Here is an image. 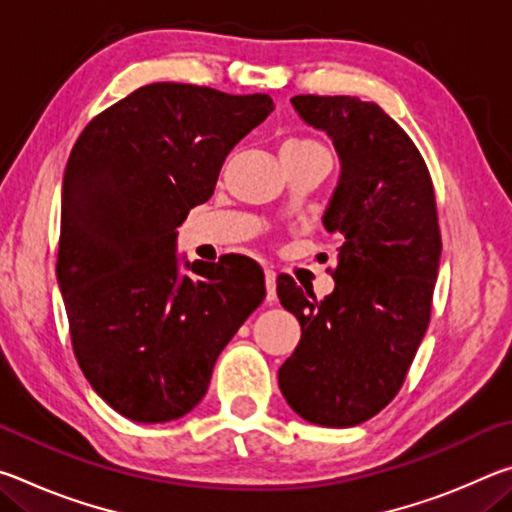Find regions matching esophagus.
<instances>
[{
    "label": "esophagus",
    "mask_w": 512,
    "mask_h": 512,
    "mask_svg": "<svg viewBox=\"0 0 512 512\" xmlns=\"http://www.w3.org/2000/svg\"><path fill=\"white\" fill-rule=\"evenodd\" d=\"M264 277H266V300L268 302H275L277 300V284H275V271H271V268H266L264 271Z\"/></svg>",
    "instance_id": "esophagus-1"
}]
</instances>
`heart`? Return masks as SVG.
I'll return each instance as SVG.
<instances>
[{
    "instance_id": "1",
    "label": "heart",
    "mask_w": 512,
    "mask_h": 512,
    "mask_svg": "<svg viewBox=\"0 0 512 512\" xmlns=\"http://www.w3.org/2000/svg\"><path fill=\"white\" fill-rule=\"evenodd\" d=\"M282 151H289V153H327L316 140H289V142H284Z\"/></svg>"
}]
</instances>
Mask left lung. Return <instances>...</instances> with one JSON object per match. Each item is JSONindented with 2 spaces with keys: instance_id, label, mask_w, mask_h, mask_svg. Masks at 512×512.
<instances>
[{
  "instance_id": "8db88e82",
  "label": "left lung",
  "mask_w": 512,
  "mask_h": 512,
  "mask_svg": "<svg viewBox=\"0 0 512 512\" xmlns=\"http://www.w3.org/2000/svg\"><path fill=\"white\" fill-rule=\"evenodd\" d=\"M291 103L339 155L323 225L343 244L323 300L277 277V298L302 329L277 381L300 418L354 427L397 395L427 332L443 248L436 196L420 151L377 103L316 94Z\"/></svg>"
}]
</instances>
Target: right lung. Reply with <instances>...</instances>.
<instances>
[{
	"instance_id": "obj_1",
	"label": "right lung",
	"mask_w": 512,
	"mask_h": 512,
	"mask_svg": "<svg viewBox=\"0 0 512 512\" xmlns=\"http://www.w3.org/2000/svg\"><path fill=\"white\" fill-rule=\"evenodd\" d=\"M273 108L268 94L153 83L94 117L69 153L58 287L85 379L128 420L192 411L221 350L262 305L253 259L187 262L176 228Z\"/></svg>"
}]
</instances>
